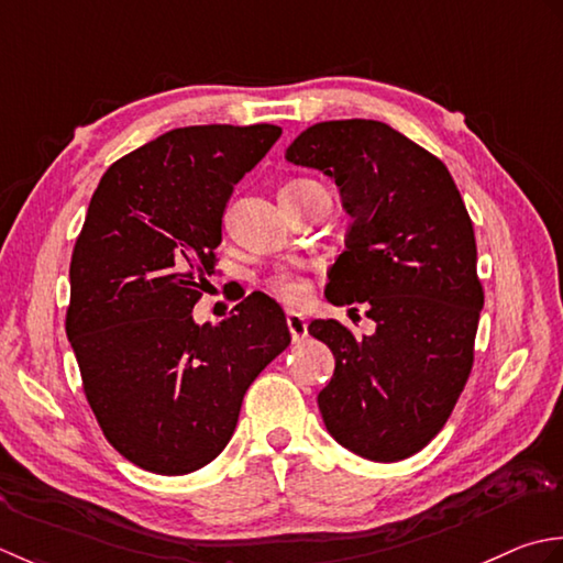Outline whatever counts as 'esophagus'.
<instances>
[{"label": "esophagus", "instance_id": "34e87169", "mask_svg": "<svg viewBox=\"0 0 563 563\" xmlns=\"http://www.w3.org/2000/svg\"><path fill=\"white\" fill-rule=\"evenodd\" d=\"M286 325H289V332L294 340H303L308 335V323H306L303 313H298V311L286 313Z\"/></svg>", "mask_w": 563, "mask_h": 563}]
</instances>
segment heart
Wrapping results in <instances>:
<instances>
[{
  "instance_id": "obj_1",
  "label": "heart",
  "mask_w": 563,
  "mask_h": 563,
  "mask_svg": "<svg viewBox=\"0 0 563 563\" xmlns=\"http://www.w3.org/2000/svg\"><path fill=\"white\" fill-rule=\"evenodd\" d=\"M294 185H301V181H294ZM269 289L274 296H279L282 301L296 303L303 298L306 284L301 277H296V274H291V272H277L269 277Z\"/></svg>"
}]
</instances>
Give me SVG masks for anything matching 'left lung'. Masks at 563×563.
Instances as JSON below:
<instances>
[{
    "mask_svg": "<svg viewBox=\"0 0 563 563\" xmlns=\"http://www.w3.org/2000/svg\"><path fill=\"white\" fill-rule=\"evenodd\" d=\"M284 157L338 185L352 223L325 298L364 303L376 323L354 335L335 318L311 320L335 357L320 416L345 450L400 462L442 430L472 372L484 308L472 218L450 169L382 121L316 123Z\"/></svg>",
    "mask_w": 563,
    "mask_h": 563,
    "instance_id": "1",
    "label": "left lung"
}]
</instances>
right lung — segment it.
Returning <instances> with one entry per match:
<instances>
[{
	"mask_svg": "<svg viewBox=\"0 0 563 563\" xmlns=\"http://www.w3.org/2000/svg\"><path fill=\"white\" fill-rule=\"evenodd\" d=\"M279 125H187L113 163L70 262L67 340L107 440L145 472L191 474L231 442L243 396L289 347L282 306L255 291L218 325L209 286L233 187Z\"/></svg>",
	"mask_w": 563,
	"mask_h": 563,
	"instance_id": "1",
	"label": "right lung"
}]
</instances>
